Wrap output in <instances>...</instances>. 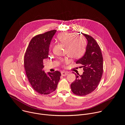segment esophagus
Instances as JSON below:
<instances>
[{"label": "esophagus", "mask_w": 125, "mask_h": 125, "mask_svg": "<svg viewBox=\"0 0 125 125\" xmlns=\"http://www.w3.org/2000/svg\"><path fill=\"white\" fill-rule=\"evenodd\" d=\"M68 72H64V71H62V72H61L62 75V76H66L67 75H68Z\"/></svg>", "instance_id": "34e87169"}]
</instances>
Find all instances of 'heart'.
<instances>
[{"mask_svg": "<svg viewBox=\"0 0 125 125\" xmlns=\"http://www.w3.org/2000/svg\"><path fill=\"white\" fill-rule=\"evenodd\" d=\"M61 43L67 46L68 55L74 59L80 58L84 54L86 42L83 37H77L76 34L72 33L64 32L58 36ZM61 62H67L66 60H62Z\"/></svg>", "mask_w": 125, "mask_h": 125, "instance_id": "heart-1", "label": "heart"}]
</instances>
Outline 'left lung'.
Returning a JSON list of instances; mask_svg holds the SVG:
<instances>
[{
	"instance_id": "1",
	"label": "left lung",
	"mask_w": 125,
	"mask_h": 125,
	"mask_svg": "<svg viewBox=\"0 0 125 125\" xmlns=\"http://www.w3.org/2000/svg\"><path fill=\"white\" fill-rule=\"evenodd\" d=\"M83 34L88 41L86 51L76 63L82 65L84 72L81 75L75 74L76 79L70 86L73 93L80 96L93 92L98 86L103 73V58L100 47L91 36Z\"/></svg>"
}]
</instances>
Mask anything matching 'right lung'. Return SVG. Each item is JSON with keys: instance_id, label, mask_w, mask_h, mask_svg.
<instances>
[{"instance_id": "1", "label": "right lung", "mask_w": 125, "mask_h": 125, "mask_svg": "<svg viewBox=\"0 0 125 125\" xmlns=\"http://www.w3.org/2000/svg\"><path fill=\"white\" fill-rule=\"evenodd\" d=\"M56 30L37 35L31 40L24 57V66L33 89L42 94H49L57 89L61 73L58 71L46 74L43 60L48 58L49 48Z\"/></svg>"}]
</instances>
